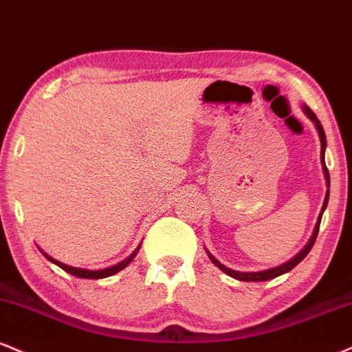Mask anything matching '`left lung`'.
<instances>
[{
  "label": "left lung",
  "mask_w": 352,
  "mask_h": 352,
  "mask_svg": "<svg viewBox=\"0 0 352 352\" xmlns=\"http://www.w3.org/2000/svg\"><path fill=\"white\" fill-rule=\"evenodd\" d=\"M302 109H303V113L307 114V118H308V120H311L313 124H315L316 131H318V135H320V142H321V165H323V173H324L326 187H328V190H326V195H324V201H323V206H321V211H320V214H318V219H316L315 230H313V234H311V238L308 239V243L303 245V249H302V251H300V252L297 254V256H294V257H292L290 261H287V262H283V264L277 265V267H272V269H265V270H259V272H241V270H234V269H230V267H226V265L221 264V262H219V261L217 259V257H214L213 254H211V252L208 251V249H206V254H208L210 261L213 262V264L217 265V267H218L219 270H223L224 274H228V275H230V277L236 278V280H243V282H265V280H270V278H275V277H278V275H282V274H287V272H290V270L294 269L295 265H298L300 262H302V261L305 259V257H307V254L310 252V249L313 248V244H315V239H316V236H318V230H320L321 217H323V213H324V210H326V205H328V198H329V173H328V168H326V164H324L326 135H324V129H323V126H321V122H320L318 118H316V114L313 113L311 109L307 107V104H303Z\"/></svg>",
  "instance_id": "obj_1"
}]
</instances>
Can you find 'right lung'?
I'll list each match as a JSON object with an SVG mask.
<instances>
[{"label":"right lung","mask_w":352,"mask_h":352,"mask_svg":"<svg viewBox=\"0 0 352 352\" xmlns=\"http://www.w3.org/2000/svg\"><path fill=\"white\" fill-rule=\"evenodd\" d=\"M139 249H141V244H139L138 248L134 249V252L131 254V256L126 257L124 261L118 262V264L111 265V267H107V269H100V270H90V269L72 267V265H67V264H63V262L57 261V259H54V257H50L49 254L42 251L41 248H39V251L42 252V256H44L45 259L50 261V262H52V264H55V265H58V267L65 270V272H69V274H72V275H75V277H80V278H104V277H111V275L118 274V272H120V270H122V269H124V267H128V265L131 264V262H133V259H134V257H135V254L139 252Z\"/></svg>","instance_id":"obj_1"}]
</instances>
